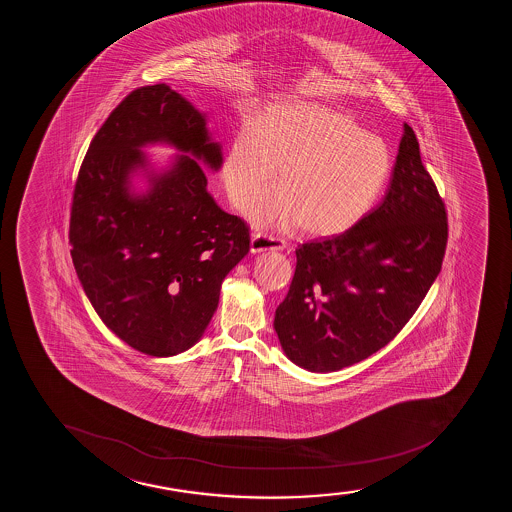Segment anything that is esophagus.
<instances>
[{"label": "esophagus", "mask_w": 512, "mask_h": 512, "mask_svg": "<svg viewBox=\"0 0 512 512\" xmlns=\"http://www.w3.org/2000/svg\"><path fill=\"white\" fill-rule=\"evenodd\" d=\"M287 241L275 235L253 234L251 237V253H265V251H283Z\"/></svg>", "instance_id": "obj_1"}]
</instances>
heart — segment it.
Returning <instances> with one entry per match:
<instances>
[{
    "mask_svg": "<svg viewBox=\"0 0 512 512\" xmlns=\"http://www.w3.org/2000/svg\"><path fill=\"white\" fill-rule=\"evenodd\" d=\"M282 193L258 206L259 224L297 227L314 237L343 234L371 212L388 184V145L341 112L282 102L244 124L225 150L222 179L247 210L277 181Z\"/></svg>",
    "mask_w": 512,
    "mask_h": 512,
    "instance_id": "b5f03b06",
    "label": "heart"
}]
</instances>
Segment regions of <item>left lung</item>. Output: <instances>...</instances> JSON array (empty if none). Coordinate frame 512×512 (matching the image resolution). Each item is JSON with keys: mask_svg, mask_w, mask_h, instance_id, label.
Masks as SVG:
<instances>
[{"mask_svg": "<svg viewBox=\"0 0 512 512\" xmlns=\"http://www.w3.org/2000/svg\"><path fill=\"white\" fill-rule=\"evenodd\" d=\"M381 205L359 224L300 244L288 294L275 312L283 352L311 372L340 371L400 333L441 271L447 213L412 128Z\"/></svg>", "mask_w": 512, "mask_h": 512, "instance_id": "obj_1", "label": "left lung"}]
</instances>
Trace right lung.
<instances>
[{"label":"right lung","mask_w":512,"mask_h":512,"mask_svg":"<svg viewBox=\"0 0 512 512\" xmlns=\"http://www.w3.org/2000/svg\"><path fill=\"white\" fill-rule=\"evenodd\" d=\"M164 140L192 155L129 194L139 148ZM203 160L217 171L220 145L183 95L159 83L135 89L90 141L73 189L71 259L95 312L138 352L171 357L193 347L220 287L249 253V227L206 191Z\"/></svg>","instance_id":"obj_1"}]
</instances>
